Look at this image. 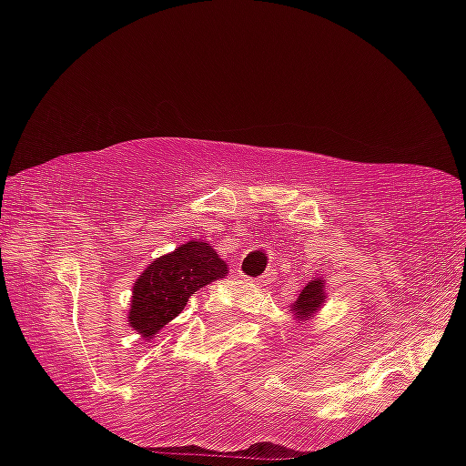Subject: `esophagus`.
Here are the masks:
<instances>
[{
	"label": "esophagus",
	"mask_w": 466,
	"mask_h": 466,
	"mask_svg": "<svg viewBox=\"0 0 466 466\" xmlns=\"http://www.w3.org/2000/svg\"><path fill=\"white\" fill-rule=\"evenodd\" d=\"M276 280V271L271 269V271H267L265 276H260V278H254V280H251V285L254 287H265V285H271V282Z\"/></svg>",
	"instance_id": "obj_1"
}]
</instances>
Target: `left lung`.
<instances>
[{
    "label": "left lung",
    "instance_id": "left-lung-1",
    "mask_svg": "<svg viewBox=\"0 0 466 466\" xmlns=\"http://www.w3.org/2000/svg\"><path fill=\"white\" fill-rule=\"evenodd\" d=\"M326 302V280L324 278H313L307 287L302 289L298 300L289 307V313H293V319L298 324H311L322 311Z\"/></svg>",
    "mask_w": 466,
    "mask_h": 466
}]
</instances>
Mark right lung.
Returning <instances> with one entry per match:
<instances>
[{
	"instance_id": "add662e5",
	"label": "right lung",
	"mask_w": 466,
	"mask_h": 466,
	"mask_svg": "<svg viewBox=\"0 0 466 466\" xmlns=\"http://www.w3.org/2000/svg\"><path fill=\"white\" fill-rule=\"evenodd\" d=\"M228 276V265L208 240H186L155 258L133 282L129 326L151 339L184 311L195 291Z\"/></svg>"
}]
</instances>
